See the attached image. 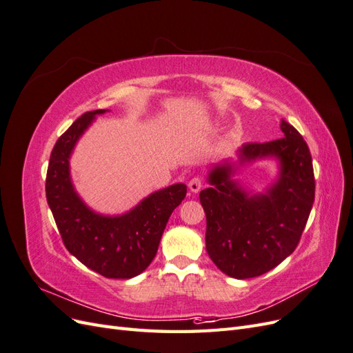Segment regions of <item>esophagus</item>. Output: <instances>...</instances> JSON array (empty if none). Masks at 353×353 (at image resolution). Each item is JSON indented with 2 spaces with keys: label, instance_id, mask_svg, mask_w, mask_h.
<instances>
[{
  "label": "esophagus",
  "instance_id": "1",
  "mask_svg": "<svg viewBox=\"0 0 353 353\" xmlns=\"http://www.w3.org/2000/svg\"><path fill=\"white\" fill-rule=\"evenodd\" d=\"M188 188H190L191 193H199V191L203 188V179L199 178V176H194L193 179L190 181Z\"/></svg>",
  "mask_w": 353,
  "mask_h": 353
}]
</instances>
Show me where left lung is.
Here are the masks:
<instances>
[{
  "label": "left lung",
  "instance_id": "1",
  "mask_svg": "<svg viewBox=\"0 0 353 353\" xmlns=\"http://www.w3.org/2000/svg\"><path fill=\"white\" fill-rule=\"evenodd\" d=\"M284 134L270 143H245L237 162L209 169V188L200 191L206 213V250L228 276L252 279L290 256L301 240L315 199L312 157L303 137L284 119ZM274 158L279 175L263 194L244 189L232 176L244 164Z\"/></svg>",
  "mask_w": 353,
  "mask_h": 353
}]
</instances>
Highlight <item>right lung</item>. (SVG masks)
Masks as SVG:
<instances>
[{"mask_svg": "<svg viewBox=\"0 0 353 353\" xmlns=\"http://www.w3.org/2000/svg\"><path fill=\"white\" fill-rule=\"evenodd\" d=\"M82 114L63 134L50 156L47 201L66 249L105 279H132L152 263L170 213L187 194L185 184L157 190L122 215H103L85 205L73 187L70 156L95 116Z\"/></svg>", "mask_w": 353, "mask_h": 353, "instance_id": "obj_1", "label": "right lung"}]
</instances>
